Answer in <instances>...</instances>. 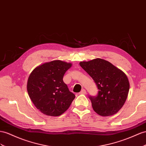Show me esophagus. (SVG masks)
I'll list each match as a JSON object with an SVG mask.
<instances>
[{"label":"esophagus","mask_w":146,"mask_h":146,"mask_svg":"<svg viewBox=\"0 0 146 146\" xmlns=\"http://www.w3.org/2000/svg\"><path fill=\"white\" fill-rule=\"evenodd\" d=\"M86 93V91L85 89H82V90L80 91V92L79 93L80 94H85Z\"/></svg>","instance_id":"esophagus-1"}]
</instances>
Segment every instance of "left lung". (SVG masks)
Instances as JSON below:
<instances>
[{
    "label": "left lung",
    "instance_id": "left-lung-1",
    "mask_svg": "<svg viewBox=\"0 0 146 146\" xmlns=\"http://www.w3.org/2000/svg\"><path fill=\"white\" fill-rule=\"evenodd\" d=\"M80 65L94 81L98 89L96 96H89L94 110L104 117L117 113L128 94L129 83L126 74L101 58L81 62Z\"/></svg>",
    "mask_w": 146,
    "mask_h": 146
}]
</instances>
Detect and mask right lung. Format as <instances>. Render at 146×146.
<instances>
[{"label":"right lung","mask_w":146,"mask_h":146,"mask_svg":"<svg viewBox=\"0 0 146 146\" xmlns=\"http://www.w3.org/2000/svg\"><path fill=\"white\" fill-rule=\"evenodd\" d=\"M72 64L54 60L37 67L29 76L27 91L37 109L48 116H59L68 109L75 96L63 78Z\"/></svg>","instance_id":"add662e5"}]
</instances>
